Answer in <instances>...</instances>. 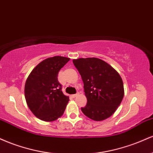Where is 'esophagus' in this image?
<instances>
[{
    "label": "esophagus",
    "mask_w": 153,
    "mask_h": 153,
    "mask_svg": "<svg viewBox=\"0 0 153 153\" xmlns=\"http://www.w3.org/2000/svg\"><path fill=\"white\" fill-rule=\"evenodd\" d=\"M79 96V93H77L76 94H73V95H72V97L73 98H75V97H77V96Z\"/></svg>",
    "instance_id": "obj_1"
}]
</instances>
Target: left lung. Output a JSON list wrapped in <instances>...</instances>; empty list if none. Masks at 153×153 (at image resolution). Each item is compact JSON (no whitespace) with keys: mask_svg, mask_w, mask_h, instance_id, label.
Masks as SVG:
<instances>
[{"mask_svg":"<svg viewBox=\"0 0 153 153\" xmlns=\"http://www.w3.org/2000/svg\"><path fill=\"white\" fill-rule=\"evenodd\" d=\"M81 75L87 103L81 111L94 121L104 120L113 114L124 95L122 79L110 65L96 57L73 59Z\"/></svg>","mask_w":153,"mask_h":153,"instance_id":"left-lung-1","label":"left lung"}]
</instances>
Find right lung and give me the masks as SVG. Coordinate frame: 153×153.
<instances>
[{
    "mask_svg": "<svg viewBox=\"0 0 153 153\" xmlns=\"http://www.w3.org/2000/svg\"><path fill=\"white\" fill-rule=\"evenodd\" d=\"M70 58L54 56L36 65L28 76L24 88L26 103L37 118L52 122L61 117L69 97L63 94L58 82L59 71Z\"/></svg>",
    "mask_w": 153,
    "mask_h": 153,
    "instance_id": "obj_1",
    "label": "right lung"
}]
</instances>
